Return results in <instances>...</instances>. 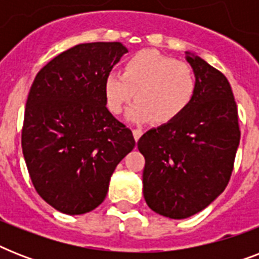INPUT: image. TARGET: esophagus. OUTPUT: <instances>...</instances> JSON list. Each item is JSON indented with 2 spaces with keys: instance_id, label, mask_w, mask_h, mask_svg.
Segmentation results:
<instances>
[{
  "instance_id": "obj_1",
  "label": "esophagus",
  "mask_w": 259,
  "mask_h": 259,
  "mask_svg": "<svg viewBox=\"0 0 259 259\" xmlns=\"http://www.w3.org/2000/svg\"><path fill=\"white\" fill-rule=\"evenodd\" d=\"M133 136H134V140H136V141H138V140H140V137L142 136V130L141 129H133Z\"/></svg>"
}]
</instances>
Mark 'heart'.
I'll return each instance as SVG.
<instances>
[{"mask_svg":"<svg viewBox=\"0 0 259 259\" xmlns=\"http://www.w3.org/2000/svg\"><path fill=\"white\" fill-rule=\"evenodd\" d=\"M196 74L191 64L157 51H140L126 60L123 74L110 72L103 83L107 109L121 114L136 93L137 102L126 118L144 123L153 119L164 125L184 111L196 91Z\"/></svg>","mask_w":259,"mask_h":259,"instance_id":"heart-1","label":"heart"}]
</instances>
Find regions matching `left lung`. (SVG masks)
Returning <instances> with one entry per match:
<instances>
[{
  "mask_svg": "<svg viewBox=\"0 0 259 259\" xmlns=\"http://www.w3.org/2000/svg\"><path fill=\"white\" fill-rule=\"evenodd\" d=\"M185 59L196 74L193 99L179 117L148 130L137 144L145 157L146 204L170 219L200 212L225 191L241 140L227 78L189 51Z\"/></svg>",
  "mask_w": 259,
  "mask_h": 259,
  "instance_id": "left-lung-1",
  "label": "left lung"
}]
</instances>
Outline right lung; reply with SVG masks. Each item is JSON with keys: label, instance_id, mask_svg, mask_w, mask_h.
Instances as JSON below:
<instances>
[{"label": "right lung", "instance_id": "1", "mask_svg": "<svg viewBox=\"0 0 259 259\" xmlns=\"http://www.w3.org/2000/svg\"><path fill=\"white\" fill-rule=\"evenodd\" d=\"M126 52L118 41L79 44L42 67L30 87L22 154L37 193L60 212L97 208L117 165L136 145L132 130L106 107L103 91Z\"/></svg>", "mask_w": 259, "mask_h": 259}]
</instances>
